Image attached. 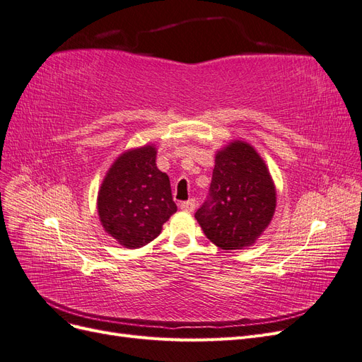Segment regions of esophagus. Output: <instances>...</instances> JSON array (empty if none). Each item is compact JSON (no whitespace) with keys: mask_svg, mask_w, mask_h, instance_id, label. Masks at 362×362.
Returning a JSON list of instances; mask_svg holds the SVG:
<instances>
[{"mask_svg":"<svg viewBox=\"0 0 362 362\" xmlns=\"http://www.w3.org/2000/svg\"><path fill=\"white\" fill-rule=\"evenodd\" d=\"M180 206H181V210H184V211L193 213L194 208H196V201L194 199H189V201H185V202H181Z\"/></svg>","mask_w":362,"mask_h":362,"instance_id":"obj_1","label":"esophagus"}]
</instances>
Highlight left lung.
Returning a JSON list of instances; mask_svg holds the SVG:
<instances>
[{
  "mask_svg": "<svg viewBox=\"0 0 362 362\" xmlns=\"http://www.w3.org/2000/svg\"><path fill=\"white\" fill-rule=\"evenodd\" d=\"M275 208V184L254 148L235 140L217 151L210 193L194 214L211 243L223 250L254 245Z\"/></svg>",
  "mask_w": 362,
  "mask_h": 362,
  "instance_id": "8db88e82",
  "label": "left lung"
}]
</instances>
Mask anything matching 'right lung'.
Segmentation results:
<instances>
[{
  "label": "right lung",
  "instance_id": "right-lung-1",
  "mask_svg": "<svg viewBox=\"0 0 362 362\" xmlns=\"http://www.w3.org/2000/svg\"><path fill=\"white\" fill-rule=\"evenodd\" d=\"M156 156L152 145L124 152L98 193V214L105 233L128 249L152 242L177 211L169 177L158 170Z\"/></svg>",
  "mask_w": 362,
  "mask_h": 362
}]
</instances>
